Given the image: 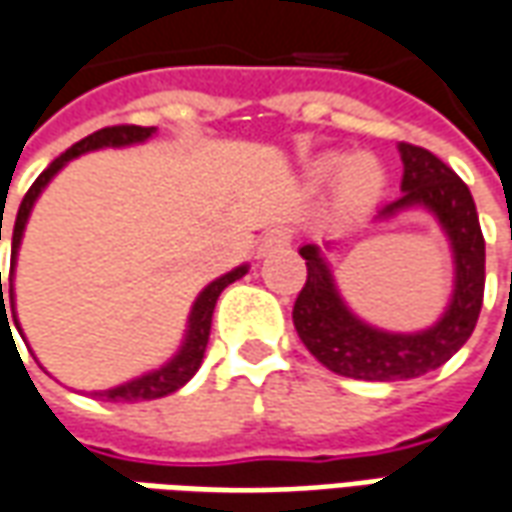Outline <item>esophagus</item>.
Segmentation results:
<instances>
[{"instance_id": "esophagus-1", "label": "esophagus", "mask_w": 512, "mask_h": 512, "mask_svg": "<svg viewBox=\"0 0 512 512\" xmlns=\"http://www.w3.org/2000/svg\"><path fill=\"white\" fill-rule=\"evenodd\" d=\"M285 246H291V229L274 227L263 235V241H260V246H257V252H260V255H271V252L285 249Z\"/></svg>"}]
</instances>
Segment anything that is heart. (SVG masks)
<instances>
[{"label":"heart","mask_w":512,"mask_h":512,"mask_svg":"<svg viewBox=\"0 0 512 512\" xmlns=\"http://www.w3.org/2000/svg\"><path fill=\"white\" fill-rule=\"evenodd\" d=\"M339 165H342V156H328L325 162H319L314 170V182L333 179ZM384 184H387V173L381 168V162L370 154L350 156L339 173V193L347 204H373L375 198L381 196Z\"/></svg>","instance_id":"b5f03b06"}]
</instances>
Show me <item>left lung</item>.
<instances>
[{
    "mask_svg": "<svg viewBox=\"0 0 512 512\" xmlns=\"http://www.w3.org/2000/svg\"><path fill=\"white\" fill-rule=\"evenodd\" d=\"M398 151L403 193L375 218L423 207L440 221L454 252V294L440 322L420 333H387L361 322L344 305L319 246L305 243L300 249L308 280L294 302V328L316 361L358 381H403L443 367L471 339L485 294V238L468 184L426 148L401 142Z\"/></svg>",
    "mask_w": 512,
    "mask_h": 512,
    "instance_id": "8db88e82",
    "label": "left lung"
}]
</instances>
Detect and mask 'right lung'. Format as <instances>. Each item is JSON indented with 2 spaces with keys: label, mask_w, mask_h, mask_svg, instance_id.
<instances>
[{
  "label": "right lung",
  "mask_w": 512,
  "mask_h": 512,
  "mask_svg": "<svg viewBox=\"0 0 512 512\" xmlns=\"http://www.w3.org/2000/svg\"><path fill=\"white\" fill-rule=\"evenodd\" d=\"M156 128H142V125H111V128H100L95 134H89L81 142H75L66 154H61L55 162H50V168L44 170L38 176L33 187L27 190V196L22 198L19 204V212H16V224H13V246H10V263L16 266V255H19V246H22L24 227H27V218H30V210L36 204V198L41 196V190L50 184V179L64 168L69 159L86 154V151H97V148H123V145H137V142H145V139L154 134ZM0 241H2V221H0ZM249 271V266H238L232 269L224 277L212 280L201 294L193 302V311H190V322H187V336H184L179 353L170 358L165 367H159L154 373L139 375L128 384H120V387L106 389V392H95L100 398L114 403H134V401H154V398H165L170 392L182 389L193 375L198 373L201 361H204V350H207V342H210V325H212V311H215V302L221 297V291L232 285L235 280H241L243 274ZM8 311H13V271H10V300L5 305L2 300V271H0V322H8ZM16 322V316H13ZM19 325V322H16ZM10 328V325H8Z\"/></svg>",
  "instance_id": "obj_1"
}]
</instances>
